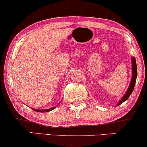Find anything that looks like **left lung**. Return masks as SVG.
<instances>
[{
	"label": "left lung",
	"mask_w": 147,
	"mask_h": 147,
	"mask_svg": "<svg viewBox=\"0 0 147 147\" xmlns=\"http://www.w3.org/2000/svg\"><path fill=\"white\" fill-rule=\"evenodd\" d=\"M131 68H132V76H131V82H130L129 88L127 90L126 93L123 96L122 98L119 100V102L117 103V106L121 105L122 103H123L124 101H125L129 97V96L131 95V94L133 92L135 84H136V78H137V65H136V61L134 57H131Z\"/></svg>",
	"instance_id": "left-lung-1"
}]
</instances>
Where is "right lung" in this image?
I'll return each mask as SVG.
<instances>
[{
  "label": "right lung",
  "instance_id": "right-lung-1",
  "mask_svg": "<svg viewBox=\"0 0 147 147\" xmlns=\"http://www.w3.org/2000/svg\"><path fill=\"white\" fill-rule=\"evenodd\" d=\"M60 104V103H59ZM54 108H56V106H54L52 107L51 108H49V109H46V110H39V109H35V108H32V110H35V112H49V111H51V110H54Z\"/></svg>",
  "mask_w": 147,
  "mask_h": 147
}]
</instances>
